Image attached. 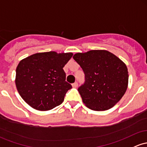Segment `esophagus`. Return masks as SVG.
<instances>
[{
	"label": "esophagus",
	"mask_w": 147,
	"mask_h": 147,
	"mask_svg": "<svg viewBox=\"0 0 147 147\" xmlns=\"http://www.w3.org/2000/svg\"><path fill=\"white\" fill-rule=\"evenodd\" d=\"M72 86L73 88H77V87L78 86V83H77V82H75L74 84H72Z\"/></svg>",
	"instance_id": "esophagus-1"
}]
</instances>
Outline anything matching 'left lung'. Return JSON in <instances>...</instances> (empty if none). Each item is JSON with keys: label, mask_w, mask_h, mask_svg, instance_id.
<instances>
[{"label": "left lung", "mask_w": 147, "mask_h": 147, "mask_svg": "<svg viewBox=\"0 0 147 147\" xmlns=\"http://www.w3.org/2000/svg\"><path fill=\"white\" fill-rule=\"evenodd\" d=\"M85 74L84 84L78 91L85 105L94 111H105L121 99L128 85L125 63L107 50H90L73 56Z\"/></svg>", "instance_id": "8db88e82"}]
</instances>
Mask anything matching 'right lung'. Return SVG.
I'll use <instances>...</instances> for the list:
<instances>
[{
	"instance_id": "1",
	"label": "right lung",
	"mask_w": 147,
	"mask_h": 147,
	"mask_svg": "<svg viewBox=\"0 0 147 147\" xmlns=\"http://www.w3.org/2000/svg\"><path fill=\"white\" fill-rule=\"evenodd\" d=\"M72 52L36 53L22 59L16 69L15 84L22 99L33 109H52L63 102L72 88L65 82L63 67L72 58Z\"/></svg>"
}]
</instances>
